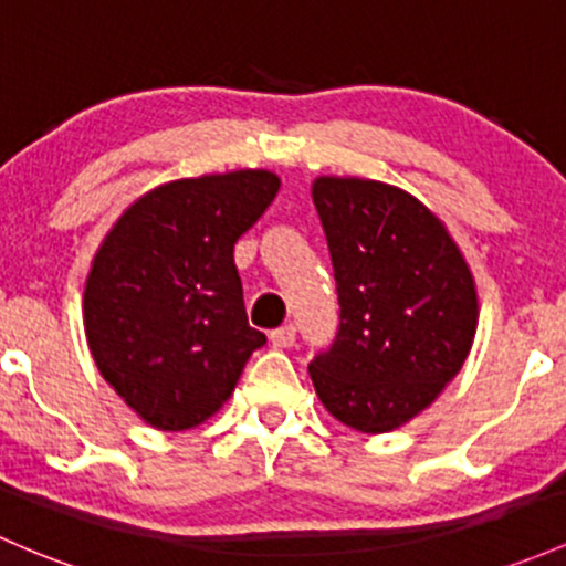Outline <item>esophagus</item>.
Here are the masks:
<instances>
[{"mask_svg":"<svg viewBox=\"0 0 566 566\" xmlns=\"http://www.w3.org/2000/svg\"><path fill=\"white\" fill-rule=\"evenodd\" d=\"M271 344L276 349H290L295 344V327L293 325H282L279 331L271 333Z\"/></svg>","mask_w":566,"mask_h":566,"instance_id":"esophagus-1","label":"esophagus"}]
</instances>
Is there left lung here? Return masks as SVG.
Masks as SVG:
<instances>
[{"label":"left lung","mask_w":566,"mask_h":566,"mask_svg":"<svg viewBox=\"0 0 566 566\" xmlns=\"http://www.w3.org/2000/svg\"><path fill=\"white\" fill-rule=\"evenodd\" d=\"M340 303L331 352L308 365L333 419L392 432L430 408L473 349L478 290L446 222L395 185L316 177Z\"/></svg>","instance_id":"left-lung-1"}]
</instances>
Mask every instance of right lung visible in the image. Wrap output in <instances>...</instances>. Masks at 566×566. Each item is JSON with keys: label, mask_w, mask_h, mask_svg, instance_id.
I'll use <instances>...</instances> for the list:
<instances>
[{"label": "right lung", "mask_w": 566, "mask_h": 566, "mask_svg": "<svg viewBox=\"0 0 566 566\" xmlns=\"http://www.w3.org/2000/svg\"><path fill=\"white\" fill-rule=\"evenodd\" d=\"M279 185L269 169L164 182L117 217L93 254L88 349L104 381L155 430L203 424L265 344L247 322L233 244Z\"/></svg>", "instance_id": "1"}]
</instances>
